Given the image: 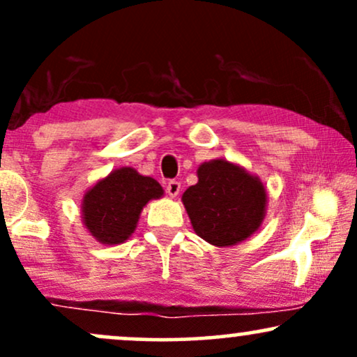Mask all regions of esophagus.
Here are the masks:
<instances>
[{
    "mask_svg": "<svg viewBox=\"0 0 357 357\" xmlns=\"http://www.w3.org/2000/svg\"><path fill=\"white\" fill-rule=\"evenodd\" d=\"M166 191H167V195L171 196V198H176V196L179 195V191H181V183L179 181H167V184H166Z\"/></svg>",
    "mask_w": 357,
    "mask_h": 357,
    "instance_id": "esophagus-1",
    "label": "esophagus"
}]
</instances>
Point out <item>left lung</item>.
<instances>
[{
    "label": "left lung",
    "instance_id": "left-lung-1",
    "mask_svg": "<svg viewBox=\"0 0 357 357\" xmlns=\"http://www.w3.org/2000/svg\"><path fill=\"white\" fill-rule=\"evenodd\" d=\"M198 183L181 202L196 235L215 247L241 243L261 227L268 192L258 176L218 158L198 166Z\"/></svg>",
    "mask_w": 357,
    "mask_h": 357
}]
</instances>
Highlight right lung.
<instances>
[{
  "mask_svg": "<svg viewBox=\"0 0 357 357\" xmlns=\"http://www.w3.org/2000/svg\"><path fill=\"white\" fill-rule=\"evenodd\" d=\"M162 196L165 190L154 178L134 167H119L84 192L82 221L99 243L121 245L136 231L146 204Z\"/></svg>",
  "mask_w": 357,
  "mask_h": 357,
  "instance_id": "add662e5",
  "label": "right lung"
}]
</instances>
